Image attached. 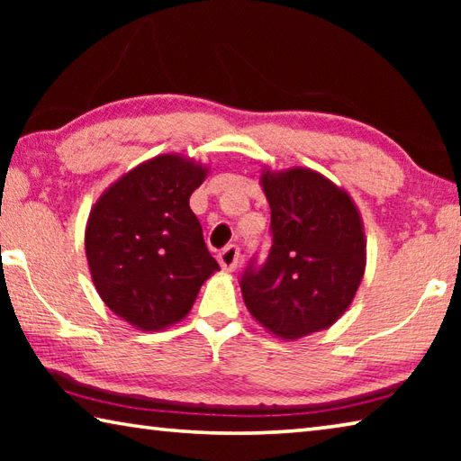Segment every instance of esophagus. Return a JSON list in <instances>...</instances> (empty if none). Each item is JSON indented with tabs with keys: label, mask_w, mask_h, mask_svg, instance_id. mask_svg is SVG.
Instances as JSON below:
<instances>
[{
	"label": "esophagus",
	"mask_w": 461,
	"mask_h": 461,
	"mask_svg": "<svg viewBox=\"0 0 461 461\" xmlns=\"http://www.w3.org/2000/svg\"><path fill=\"white\" fill-rule=\"evenodd\" d=\"M217 260H220V267H221V270H225V272H233L238 268V264H240V248L238 246H228V248H223L221 252H220V256H217Z\"/></svg>",
	"instance_id": "obj_1"
}]
</instances>
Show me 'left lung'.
Instances as JSON below:
<instances>
[{"label":"left lung","instance_id":"left-lung-1","mask_svg":"<svg viewBox=\"0 0 461 461\" xmlns=\"http://www.w3.org/2000/svg\"><path fill=\"white\" fill-rule=\"evenodd\" d=\"M272 248L262 268L241 276L256 321L294 341L331 327L352 305L366 272L360 209L343 186L307 167H262Z\"/></svg>","mask_w":461,"mask_h":461}]
</instances>
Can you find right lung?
I'll list each match as a JSON object with an SVG mask.
<instances>
[{
	"instance_id": "obj_1",
	"label": "right lung",
	"mask_w": 461,
	"mask_h": 461,
	"mask_svg": "<svg viewBox=\"0 0 461 461\" xmlns=\"http://www.w3.org/2000/svg\"><path fill=\"white\" fill-rule=\"evenodd\" d=\"M209 165L167 152L140 162L93 203L85 254L101 301L140 331L189 315L199 288L220 270L189 199Z\"/></svg>"
}]
</instances>
